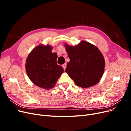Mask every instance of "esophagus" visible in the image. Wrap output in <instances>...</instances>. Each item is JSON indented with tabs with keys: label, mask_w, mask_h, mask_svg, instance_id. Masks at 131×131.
Instances as JSON below:
<instances>
[{
	"label": "esophagus",
	"mask_w": 131,
	"mask_h": 131,
	"mask_svg": "<svg viewBox=\"0 0 131 131\" xmlns=\"http://www.w3.org/2000/svg\"><path fill=\"white\" fill-rule=\"evenodd\" d=\"M62 67H63V68H64V69L65 70L66 68V67H67V64H66V63H64V64H63L62 65Z\"/></svg>",
	"instance_id": "1"
}]
</instances>
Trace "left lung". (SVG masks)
<instances>
[{
    "label": "left lung",
    "mask_w": 131,
    "mask_h": 131,
    "mask_svg": "<svg viewBox=\"0 0 131 131\" xmlns=\"http://www.w3.org/2000/svg\"><path fill=\"white\" fill-rule=\"evenodd\" d=\"M65 47L70 59L66 72L75 84L82 88L96 85L102 77L105 67L101 51L85 41L75 46L66 45Z\"/></svg>",
    "instance_id": "1"
}]
</instances>
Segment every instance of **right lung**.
I'll list each match as a JSON object with an SVG mask.
<instances>
[{
    "label": "right lung",
    "mask_w": 131,
    "mask_h": 131,
    "mask_svg": "<svg viewBox=\"0 0 131 131\" xmlns=\"http://www.w3.org/2000/svg\"><path fill=\"white\" fill-rule=\"evenodd\" d=\"M50 45H39L31 51L26 59L27 75L35 85L50 89L56 85L64 69L57 64V54Z\"/></svg>",
    "instance_id": "right-lung-1"
}]
</instances>
